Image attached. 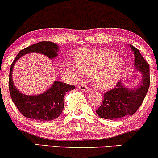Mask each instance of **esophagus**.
Segmentation results:
<instances>
[{
	"mask_svg": "<svg viewBox=\"0 0 158 158\" xmlns=\"http://www.w3.org/2000/svg\"><path fill=\"white\" fill-rule=\"evenodd\" d=\"M78 88H79V90H82L83 92H84V93H90L91 91L90 89L85 85H80Z\"/></svg>",
	"mask_w": 158,
	"mask_h": 158,
	"instance_id": "34e87169",
	"label": "esophagus"
}]
</instances>
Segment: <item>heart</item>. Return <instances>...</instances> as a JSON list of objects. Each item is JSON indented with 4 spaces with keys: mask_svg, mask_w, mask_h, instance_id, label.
I'll list each match as a JSON object with an SVG mask.
<instances>
[{
    "mask_svg": "<svg viewBox=\"0 0 158 158\" xmlns=\"http://www.w3.org/2000/svg\"><path fill=\"white\" fill-rule=\"evenodd\" d=\"M74 63L65 61V68L75 79L92 74V83L100 90L114 87L121 77L125 61L110 49L82 48L74 55Z\"/></svg>",
    "mask_w": 158,
    "mask_h": 158,
    "instance_id": "1",
    "label": "heart"
}]
</instances>
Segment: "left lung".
I'll list each match as a JSON object with an SVG mask.
<instances>
[{
  "instance_id": "8db88e82",
  "label": "left lung",
  "mask_w": 158,
  "mask_h": 158,
  "mask_svg": "<svg viewBox=\"0 0 158 158\" xmlns=\"http://www.w3.org/2000/svg\"><path fill=\"white\" fill-rule=\"evenodd\" d=\"M135 56V68L141 74L139 84L133 87H128L122 81L117 84L113 90L104 94V99L100 108L96 111L100 118L106 119H117L126 115L134 114L147 94L150 86L149 64L139 49L128 45Z\"/></svg>"
}]
</instances>
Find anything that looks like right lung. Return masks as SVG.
<instances>
[{
    "label": "right lung",
    "instance_id": "add662e5",
    "mask_svg": "<svg viewBox=\"0 0 158 158\" xmlns=\"http://www.w3.org/2000/svg\"><path fill=\"white\" fill-rule=\"evenodd\" d=\"M59 48L52 42H40L23 48L16 56L10 70L9 90L11 99L21 114L37 121H51L57 118L64 110V97L68 91L75 89L74 85L55 81L51 87L38 95H27L15 87L12 74L17 60L29 53H40L49 59L58 56Z\"/></svg>",
    "mask_w": 158,
    "mask_h": 158
}]
</instances>
